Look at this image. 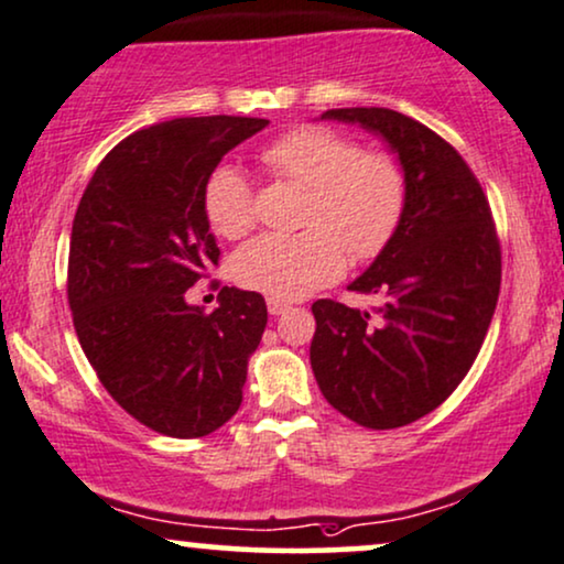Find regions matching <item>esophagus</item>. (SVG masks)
I'll list each match as a JSON object with an SVG mask.
<instances>
[{
    "mask_svg": "<svg viewBox=\"0 0 564 564\" xmlns=\"http://www.w3.org/2000/svg\"><path fill=\"white\" fill-rule=\"evenodd\" d=\"M267 305H269L271 316H280V314H284V311H290V303L280 301V297H269Z\"/></svg>",
    "mask_w": 564,
    "mask_h": 564,
    "instance_id": "1",
    "label": "esophagus"
}]
</instances>
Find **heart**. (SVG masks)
Wrapping results in <instances>:
<instances>
[{
    "instance_id": "heart-1",
    "label": "heart",
    "mask_w": 564,
    "mask_h": 564,
    "mask_svg": "<svg viewBox=\"0 0 564 564\" xmlns=\"http://www.w3.org/2000/svg\"><path fill=\"white\" fill-rule=\"evenodd\" d=\"M271 175L305 187L297 235L267 232L235 250L229 274L246 290L295 301L345 271L377 259L398 232L408 206V172L400 156L364 149L358 138L326 124L295 128L261 151ZM204 214L221 238L256 225V198L238 166L219 164L204 183Z\"/></svg>"
}]
</instances>
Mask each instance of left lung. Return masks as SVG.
Instances as JSON below:
<instances>
[{"label": "left lung", "mask_w": 564, "mask_h": 564, "mask_svg": "<svg viewBox=\"0 0 564 564\" xmlns=\"http://www.w3.org/2000/svg\"><path fill=\"white\" fill-rule=\"evenodd\" d=\"M398 151L408 206L398 232L350 290L377 295L358 311L316 301L311 368L332 408L366 429H400L455 392L481 350L502 248L481 183L452 145L413 117L384 107L329 109Z\"/></svg>", "instance_id": "left-lung-1"}]
</instances>
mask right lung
<instances>
[{"mask_svg":"<svg viewBox=\"0 0 564 564\" xmlns=\"http://www.w3.org/2000/svg\"><path fill=\"white\" fill-rule=\"evenodd\" d=\"M263 128L259 117L214 115L138 130L101 159L75 212L67 259L75 335L117 405L156 434L206 436L242 402L267 303L221 288L219 308L206 314L185 293L219 267L206 177Z\"/></svg>","mask_w":564,"mask_h":564,"instance_id":"1","label":"right lung"}]
</instances>
